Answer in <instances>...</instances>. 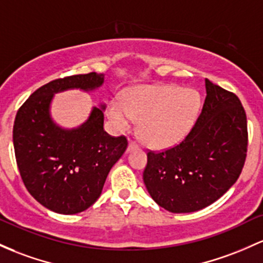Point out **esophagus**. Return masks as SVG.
I'll list each match as a JSON object with an SVG mask.
<instances>
[{
  "instance_id": "obj_1",
  "label": "esophagus",
  "mask_w": 263,
  "mask_h": 263,
  "mask_svg": "<svg viewBox=\"0 0 263 263\" xmlns=\"http://www.w3.org/2000/svg\"><path fill=\"white\" fill-rule=\"evenodd\" d=\"M138 148V145L135 141H131V142L128 143V147H127V151H134V149H137Z\"/></svg>"
}]
</instances>
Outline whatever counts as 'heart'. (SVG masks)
I'll use <instances>...</instances> for the list:
<instances>
[{
    "instance_id": "b5f03b06",
    "label": "heart",
    "mask_w": 263,
    "mask_h": 263,
    "mask_svg": "<svg viewBox=\"0 0 263 263\" xmlns=\"http://www.w3.org/2000/svg\"><path fill=\"white\" fill-rule=\"evenodd\" d=\"M201 108V97L192 88L175 85H149L132 88L126 105L111 101L108 117L118 129L140 122V136L152 148L177 145L191 131Z\"/></svg>"
}]
</instances>
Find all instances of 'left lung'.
Returning a JSON list of instances; mask_svg holds the SVG:
<instances>
[{"mask_svg": "<svg viewBox=\"0 0 263 263\" xmlns=\"http://www.w3.org/2000/svg\"><path fill=\"white\" fill-rule=\"evenodd\" d=\"M200 116L178 145L148 151L143 182L158 206L195 212L217 201L237 181L246 161L249 132L241 101L204 80Z\"/></svg>", "mask_w": 263, "mask_h": 263, "instance_id": "1", "label": "left lung"}]
</instances>
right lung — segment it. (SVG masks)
I'll return each instance as SVG.
<instances>
[{"label": "right lung", "instance_id": "add662e5", "mask_svg": "<svg viewBox=\"0 0 263 263\" xmlns=\"http://www.w3.org/2000/svg\"><path fill=\"white\" fill-rule=\"evenodd\" d=\"M96 72L57 79L33 92L17 111L13 147L26 189L51 211L74 215L97 201L109 170L126 151L125 136L103 129V112L93 107L88 120L74 129L56 126L50 116L54 93L68 88L100 87ZM105 108V106H102Z\"/></svg>", "mask_w": 263, "mask_h": 263}]
</instances>
